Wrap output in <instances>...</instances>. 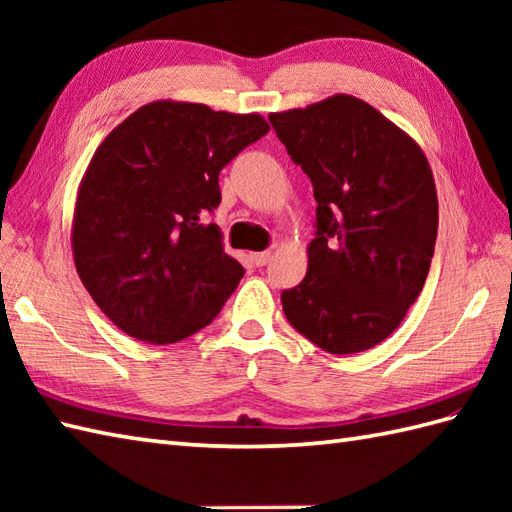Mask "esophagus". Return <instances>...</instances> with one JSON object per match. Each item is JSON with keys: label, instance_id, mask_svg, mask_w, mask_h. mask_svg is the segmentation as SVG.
Masks as SVG:
<instances>
[{"label": "esophagus", "instance_id": "1", "mask_svg": "<svg viewBox=\"0 0 512 512\" xmlns=\"http://www.w3.org/2000/svg\"><path fill=\"white\" fill-rule=\"evenodd\" d=\"M250 257H253L255 266H266V264L270 262V253H268V250H262V253H253Z\"/></svg>", "mask_w": 512, "mask_h": 512}]
</instances>
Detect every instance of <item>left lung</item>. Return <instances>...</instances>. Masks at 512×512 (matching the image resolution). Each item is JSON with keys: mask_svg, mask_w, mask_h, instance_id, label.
Masks as SVG:
<instances>
[{"mask_svg": "<svg viewBox=\"0 0 512 512\" xmlns=\"http://www.w3.org/2000/svg\"><path fill=\"white\" fill-rule=\"evenodd\" d=\"M268 118L319 204L308 273L281 292L286 319L330 354L369 350L398 328L429 275L438 235L429 160L350 94Z\"/></svg>", "mask_w": 512, "mask_h": 512, "instance_id": "obj_1", "label": "left lung"}]
</instances>
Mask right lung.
<instances>
[{"instance_id":"add662e5","label":"right lung","mask_w":512,"mask_h":512,"mask_svg":"<svg viewBox=\"0 0 512 512\" xmlns=\"http://www.w3.org/2000/svg\"><path fill=\"white\" fill-rule=\"evenodd\" d=\"M268 129L262 114L165 99L96 147L76 191L72 257L118 330L167 345L217 317L244 268L204 217L222 202L220 171Z\"/></svg>"}]
</instances>
